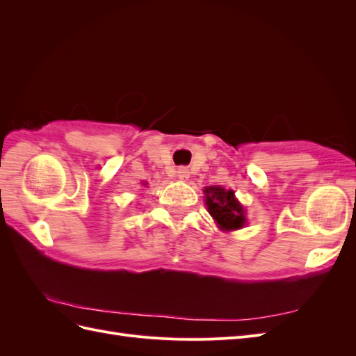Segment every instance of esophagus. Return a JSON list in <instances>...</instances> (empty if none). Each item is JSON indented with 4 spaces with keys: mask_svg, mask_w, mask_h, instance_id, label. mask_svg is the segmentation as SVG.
Segmentation results:
<instances>
[{
    "mask_svg": "<svg viewBox=\"0 0 356 356\" xmlns=\"http://www.w3.org/2000/svg\"><path fill=\"white\" fill-rule=\"evenodd\" d=\"M177 174H178V178H179V179H187V178L190 177V172H188L187 168H179V169L177 170Z\"/></svg>",
    "mask_w": 356,
    "mask_h": 356,
    "instance_id": "esophagus-1",
    "label": "esophagus"
}]
</instances>
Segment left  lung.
<instances>
[{"mask_svg":"<svg viewBox=\"0 0 356 356\" xmlns=\"http://www.w3.org/2000/svg\"><path fill=\"white\" fill-rule=\"evenodd\" d=\"M204 202L208 212L221 230H238L246 224V211L236 199L233 190H225L220 186L204 187Z\"/></svg>","mask_w":356,"mask_h":356,"instance_id":"1","label":"left lung"}]
</instances>
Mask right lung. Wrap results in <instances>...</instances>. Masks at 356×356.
<instances>
[{
	"mask_svg": "<svg viewBox=\"0 0 356 356\" xmlns=\"http://www.w3.org/2000/svg\"><path fill=\"white\" fill-rule=\"evenodd\" d=\"M144 186H145V184H144Z\"/></svg>",
	"mask_w": 356,
	"mask_h": 356,
	"instance_id": "1",
	"label": "right lung"
}]
</instances>
